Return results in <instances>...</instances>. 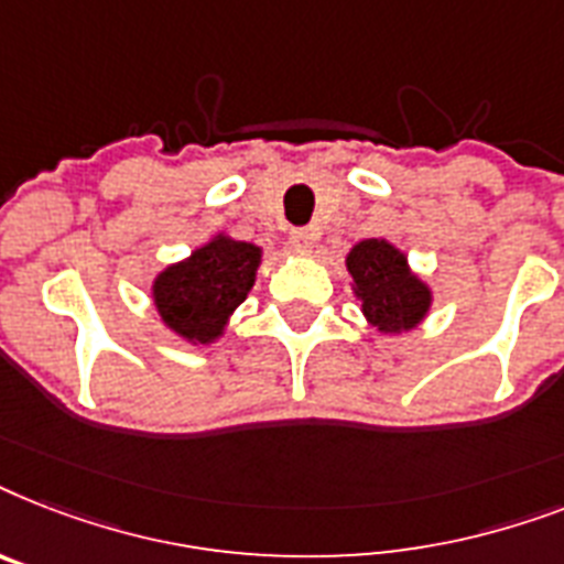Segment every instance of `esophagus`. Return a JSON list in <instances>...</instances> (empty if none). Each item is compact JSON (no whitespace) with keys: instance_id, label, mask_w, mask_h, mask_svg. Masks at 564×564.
I'll list each match as a JSON object with an SVG mask.
<instances>
[{"instance_id":"esophagus-1","label":"esophagus","mask_w":564,"mask_h":564,"mask_svg":"<svg viewBox=\"0 0 564 564\" xmlns=\"http://www.w3.org/2000/svg\"><path fill=\"white\" fill-rule=\"evenodd\" d=\"M291 247H294L296 253H308L311 247L317 245V229L314 227H296L291 229V236H288Z\"/></svg>"}]
</instances>
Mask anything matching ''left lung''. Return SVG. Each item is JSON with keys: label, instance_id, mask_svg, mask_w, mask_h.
Listing matches in <instances>:
<instances>
[{"label": "left lung", "instance_id": "8db88e82", "mask_svg": "<svg viewBox=\"0 0 564 564\" xmlns=\"http://www.w3.org/2000/svg\"><path fill=\"white\" fill-rule=\"evenodd\" d=\"M346 268L352 273L355 294L364 300V314L378 332L413 328L431 305L427 291L416 276H410L408 259L393 245L369 238L355 247Z\"/></svg>", "mask_w": 564, "mask_h": 564}]
</instances>
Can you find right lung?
Listing matches in <instances>:
<instances>
[{"label": "right lung", "mask_w": 564, "mask_h": 564, "mask_svg": "<svg viewBox=\"0 0 564 564\" xmlns=\"http://www.w3.org/2000/svg\"><path fill=\"white\" fill-rule=\"evenodd\" d=\"M259 259V247L218 236L192 259L162 270L154 282V303L165 326L188 340H215L253 288Z\"/></svg>", "instance_id": "obj_1"}]
</instances>
